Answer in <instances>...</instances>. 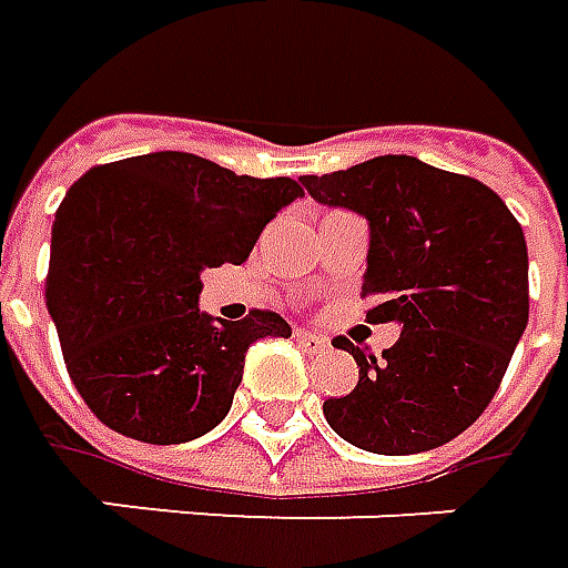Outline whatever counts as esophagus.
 I'll return each instance as SVG.
<instances>
[{
    "instance_id": "34e87169",
    "label": "esophagus",
    "mask_w": 568,
    "mask_h": 568,
    "mask_svg": "<svg viewBox=\"0 0 568 568\" xmlns=\"http://www.w3.org/2000/svg\"><path fill=\"white\" fill-rule=\"evenodd\" d=\"M298 345H301V348H304V351H307V354H320V351L326 348L329 342H326L323 335L304 333V329H301V333H298Z\"/></svg>"
}]
</instances>
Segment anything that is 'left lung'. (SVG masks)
Listing matches in <instances>:
<instances>
[{
    "label": "left lung",
    "instance_id": "1",
    "mask_svg": "<svg viewBox=\"0 0 568 568\" xmlns=\"http://www.w3.org/2000/svg\"><path fill=\"white\" fill-rule=\"evenodd\" d=\"M320 204L369 223L361 295L366 323H397L392 348L357 361V385L323 400L345 442L373 454L447 445L491 404L528 323V252L519 220L495 189L410 154L301 176Z\"/></svg>",
    "mask_w": 568,
    "mask_h": 568
}]
</instances>
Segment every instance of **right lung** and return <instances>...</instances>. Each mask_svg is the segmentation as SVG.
Masks as SVG:
<instances>
[{
  "instance_id": "1",
  "label": "right lung",
  "mask_w": 568,
  "mask_h": 568,
  "mask_svg": "<svg viewBox=\"0 0 568 568\" xmlns=\"http://www.w3.org/2000/svg\"><path fill=\"white\" fill-rule=\"evenodd\" d=\"M298 180L239 176L189 152L99 164L52 223L45 307L92 414L149 445H183L233 407L257 338H288L273 311L211 320L202 273L242 264Z\"/></svg>"
}]
</instances>
